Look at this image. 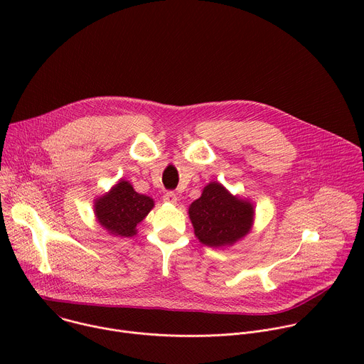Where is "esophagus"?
<instances>
[{
    "label": "esophagus",
    "instance_id": "1",
    "mask_svg": "<svg viewBox=\"0 0 364 364\" xmlns=\"http://www.w3.org/2000/svg\"><path fill=\"white\" fill-rule=\"evenodd\" d=\"M163 200L166 201V203H170V204H177V196L173 193V191H168V193H166L164 194V197H163Z\"/></svg>",
    "mask_w": 364,
    "mask_h": 364
}]
</instances>
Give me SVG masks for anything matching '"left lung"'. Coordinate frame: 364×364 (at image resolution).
Masks as SVG:
<instances>
[{
  "label": "left lung",
  "instance_id": "8db88e82",
  "mask_svg": "<svg viewBox=\"0 0 364 364\" xmlns=\"http://www.w3.org/2000/svg\"><path fill=\"white\" fill-rule=\"evenodd\" d=\"M196 237L205 246H233L250 233L255 205L250 200L233 196L222 183L210 181L188 207Z\"/></svg>",
  "mask_w": 364,
  "mask_h": 364
}]
</instances>
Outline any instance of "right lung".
Returning a JSON list of instances; mask_svg holds the SVG:
<instances>
[{
    "mask_svg": "<svg viewBox=\"0 0 364 364\" xmlns=\"http://www.w3.org/2000/svg\"><path fill=\"white\" fill-rule=\"evenodd\" d=\"M154 207V198L135 191L134 186L121 178L109 191L93 200L96 222L111 236L131 237Z\"/></svg>",
    "mask_w": 364,
    "mask_h": 364,
    "instance_id": "1",
    "label": "right lung"
}]
</instances>
